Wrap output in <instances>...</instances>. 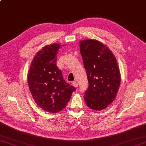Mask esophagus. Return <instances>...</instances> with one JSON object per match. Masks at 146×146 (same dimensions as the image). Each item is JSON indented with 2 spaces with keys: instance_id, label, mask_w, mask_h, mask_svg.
Returning <instances> with one entry per match:
<instances>
[{
  "instance_id": "1",
  "label": "esophagus",
  "mask_w": 146,
  "mask_h": 146,
  "mask_svg": "<svg viewBox=\"0 0 146 146\" xmlns=\"http://www.w3.org/2000/svg\"><path fill=\"white\" fill-rule=\"evenodd\" d=\"M72 85H73V86H75V88H77L78 87V83H77L76 81H74V82H72Z\"/></svg>"
}]
</instances>
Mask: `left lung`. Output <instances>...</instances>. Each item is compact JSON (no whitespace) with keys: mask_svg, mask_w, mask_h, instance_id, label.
I'll return each instance as SVG.
<instances>
[{"mask_svg":"<svg viewBox=\"0 0 146 146\" xmlns=\"http://www.w3.org/2000/svg\"><path fill=\"white\" fill-rule=\"evenodd\" d=\"M80 48L89 85L85 103L93 110H103L113 102L120 85L117 61L110 49L97 40H82Z\"/></svg>","mask_w":146,"mask_h":146,"instance_id":"obj_1","label":"left lung"}]
</instances>
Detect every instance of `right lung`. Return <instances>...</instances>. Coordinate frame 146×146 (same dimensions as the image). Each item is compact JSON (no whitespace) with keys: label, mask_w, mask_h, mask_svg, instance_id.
Masks as SVG:
<instances>
[{"label":"right lung","mask_w":146,"mask_h":146,"mask_svg":"<svg viewBox=\"0 0 146 146\" xmlns=\"http://www.w3.org/2000/svg\"><path fill=\"white\" fill-rule=\"evenodd\" d=\"M60 44L54 43L42 48L33 58L27 75L33 98L43 110L57 113L66 107L76 90L68 84L56 65Z\"/></svg>","instance_id":"obj_1"}]
</instances>
